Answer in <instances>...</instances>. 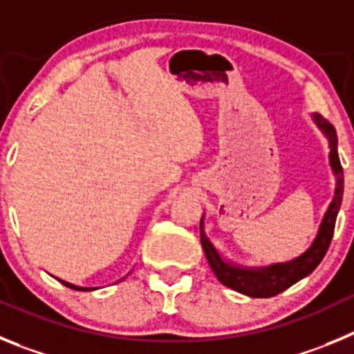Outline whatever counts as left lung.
I'll use <instances>...</instances> for the list:
<instances>
[{
  "label": "left lung",
  "instance_id": "left-lung-1",
  "mask_svg": "<svg viewBox=\"0 0 354 354\" xmlns=\"http://www.w3.org/2000/svg\"><path fill=\"white\" fill-rule=\"evenodd\" d=\"M314 122L317 124L319 129L326 134L328 142H330V165L333 174H335L337 184L335 196L331 200L330 207H328L326 214L323 218V223L319 227L317 237L303 255H299L298 259H294L290 262L273 264L268 266V268H241V266H234L225 261L220 252L212 246V243L204 234V223H202L204 218L200 220V243H202V248H204L212 273L218 277V280L223 286L230 287V289L237 290L241 294H246L250 298H271V296H277L282 290L289 289L292 283L305 278L306 274H310L326 255L328 246H330L331 237H333L337 214H339L340 204H342L344 170L342 165H340L339 152H337L335 127L331 126L326 118L317 113H314Z\"/></svg>",
  "mask_w": 354,
  "mask_h": 354
}]
</instances>
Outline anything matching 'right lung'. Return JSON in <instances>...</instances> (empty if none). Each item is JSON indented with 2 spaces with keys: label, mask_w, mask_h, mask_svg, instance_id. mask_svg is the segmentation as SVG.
I'll return each instance as SVG.
<instances>
[{
  "label": "right lung",
  "mask_w": 354,
  "mask_h": 354,
  "mask_svg": "<svg viewBox=\"0 0 354 354\" xmlns=\"http://www.w3.org/2000/svg\"><path fill=\"white\" fill-rule=\"evenodd\" d=\"M62 283H64L65 287H68V289H76V290H93L92 287H77V286H72V283H68V282H64V280H60Z\"/></svg>",
  "instance_id": "1"
}]
</instances>
